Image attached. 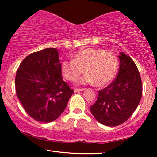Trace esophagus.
Here are the masks:
<instances>
[{
    "instance_id": "obj_1",
    "label": "esophagus",
    "mask_w": 157,
    "mask_h": 157,
    "mask_svg": "<svg viewBox=\"0 0 157 157\" xmlns=\"http://www.w3.org/2000/svg\"><path fill=\"white\" fill-rule=\"evenodd\" d=\"M85 89H74V92H78V91H82L84 90Z\"/></svg>"
}]
</instances>
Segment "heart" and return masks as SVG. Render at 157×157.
Wrapping results in <instances>:
<instances>
[{
	"label": "heart",
	"instance_id": "1",
	"mask_svg": "<svg viewBox=\"0 0 157 157\" xmlns=\"http://www.w3.org/2000/svg\"><path fill=\"white\" fill-rule=\"evenodd\" d=\"M119 68V61L114 53L101 48H83L76 52L72 61L64 60L61 71L64 78L75 81L83 71L86 74L79 79V84L94 83L103 86L111 82Z\"/></svg>",
	"mask_w": 157,
	"mask_h": 157
}]
</instances>
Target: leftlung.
I'll return each instance as SVG.
<instances>
[{"label": "left lung", "mask_w": 157, "mask_h": 157, "mask_svg": "<svg viewBox=\"0 0 157 157\" xmlns=\"http://www.w3.org/2000/svg\"><path fill=\"white\" fill-rule=\"evenodd\" d=\"M117 77L98 91L91 112L99 123L108 126L123 124L138 106L142 96V84L137 66L129 56L121 53Z\"/></svg>", "instance_id": "8db88e82"}]
</instances>
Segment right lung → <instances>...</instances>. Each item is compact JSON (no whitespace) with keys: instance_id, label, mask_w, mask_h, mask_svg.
<instances>
[{"instance_id":"1","label":"right lung","mask_w":157,"mask_h":157,"mask_svg":"<svg viewBox=\"0 0 157 157\" xmlns=\"http://www.w3.org/2000/svg\"><path fill=\"white\" fill-rule=\"evenodd\" d=\"M18 99L31 118L54 121L63 112L74 90L63 80L57 49L36 51L23 59L15 79Z\"/></svg>"}]
</instances>
